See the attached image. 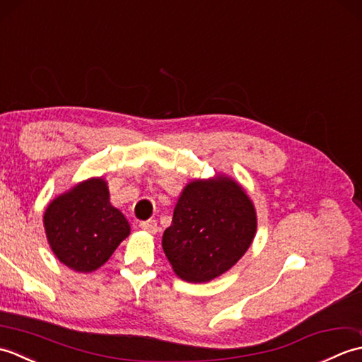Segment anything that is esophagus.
I'll use <instances>...</instances> for the list:
<instances>
[{"label":"esophagus","instance_id":"obj_1","mask_svg":"<svg viewBox=\"0 0 362 362\" xmlns=\"http://www.w3.org/2000/svg\"><path fill=\"white\" fill-rule=\"evenodd\" d=\"M140 228L144 230V232H148V233H156L157 232V221L156 219L141 221L140 222Z\"/></svg>","mask_w":362,"mask_h":362}]
</instances>
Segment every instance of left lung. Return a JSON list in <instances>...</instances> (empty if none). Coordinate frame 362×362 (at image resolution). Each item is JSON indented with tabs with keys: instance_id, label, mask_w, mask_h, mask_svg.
<instances>
[{
	"instance_id": "left-lung-1",
	"label": "left lung",
	"mask_w": 362,
	"mask_h": 362,
	"mask_svg": "<svg viewBox=\"0 0 362 362\" xmlns=\"http://www.w3.org/2000/svg\"><path fill=\"white\" fill-rule=\"evenodd\" d=\"M257 232V214L228 177L194 180L183 189L161 245L180 279L210 281L240 259Z\"/></svg>"
}]
</instances>
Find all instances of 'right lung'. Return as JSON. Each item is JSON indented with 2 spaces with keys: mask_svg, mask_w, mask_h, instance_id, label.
<instances>
[{
  "mask_svg": "<svg viewBox=\"0 0 362 362\" xmlns=\"http://www.w3.org/2000/svg\"><path fill=\"white\" fill-rule=\"evenodd\" d=\"M103 179L79 183L48 205L43 222L56 257L76 272H91L112 257L130 226L110 205Z\"/></svg>",
  "mask_w": 362,
  "mask_h": 362,
  "instance_id": "1",
  "label": "right lung"
}]
</instances>
